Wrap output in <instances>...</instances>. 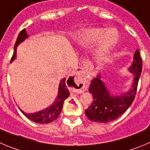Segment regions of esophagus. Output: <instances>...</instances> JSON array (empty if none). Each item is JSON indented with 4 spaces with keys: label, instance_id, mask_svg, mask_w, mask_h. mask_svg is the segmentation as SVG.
I'll list each match as a JSON object with an SVG mask.
<instances>
[{
    "label": "esophagus",
    "instance_id": "obj_1",
    "mask_svg": "<svg viewBox=\"0 0 150 150\" xmlns=\"http://www.w3.org/2000/svg\"><path fill=\"white\" fill-rule=\"evenodd\" d=\"M69 81L72 85L73 91L76 93H82L87 89L89 85V82L87 79L86 76L83 74V72L79 71L74 76L69 78Z\"/></svg>",
    "mask_w": 150,
    "mask_h": 150
}]
</instances>
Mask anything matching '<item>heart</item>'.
<instances>
[{
    "mask_svg": "<svg viewBox=\"0 0 150 150\" xmlns=\"http://www.w3.org/2000/svg\"><path fill=\"white\" fill-rule=\"evenodd\" d=\"M119 40V34L114 28L106 30L91 28L84 30L78 36V43L83 47H90L96 43L93 58L96 62H103L109 58Z\"/></svg>",
    "mask_w": 150,
    "mask_h": 150,
    "instance_id": "heart-1",
    "label": "heart"
}]
</instances>
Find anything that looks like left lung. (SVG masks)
<instances>
[{
	"label": "left lung",
	"instance_id": "left-lung-1",
	"mask_svg": "<svg viewBox=\"0 0 150 150\" xmlns=\"http://www.w3.org/2000/svg\"><path fill=\"white\" fill-rule=\"evenodd\" d=\"M128 71L134 74L132 86L126 92L119 95L110 93L101 79L100 73L91 80L88 91L92 95L93 101L85 110L88 120L95 122H110L122 115L132 104L142 71V59L138 50L134 54L133 62L128 67Z\"/></svg>",
	"mask_w": 150,
	"mask_h": 150
}]
</instances>
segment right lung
<instances>
[{"label": "right lung", "mask_w": 150, "mask_h": 150, "mask_svg": "<svg viewBox=\"0 0 150 150\" xmlns=\"http://www.w3.org/2000/svg\"><path fill=\"white\" fill-rule=\"evenodd\" d=\"M28 38V34H27V31H26L25 29H23L19 33L16 39V42L15 46H14V53L12 57L11 62H13L16 58L17 46L21 43H22L25 40L27 39ZM65 79V78H63L61 80L59 86V91H58V95H57L56 98L55 99V101L51 105L49 106L47 108L38 111V112H33V113H28V112H24L19 108L21 112L28 120H31L34 122L39 123V124H48V123L52 122L56 120L62 112L64 102L70 95L69 90L67 89V86H66Z\"/></svg>", "instance_id": "right-lung-1"}]
</instances>
